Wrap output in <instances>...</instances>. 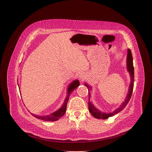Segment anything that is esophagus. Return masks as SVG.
<instances>
[{"label":"esophagus","instance_id":"1","mask_svg":"<svg viewBox=\"0 0 152 152\" xmlns=\"http://www.w3.org/2000/svg\"><path fill=\"white\" fill-rule=\"evenodd\" d=\"M85 75H84V73H80V76H79V78L82 80H83L85 79L86 77H85Z\"/></svg>","mask_w":152,"mask_h":152}]
</instances>
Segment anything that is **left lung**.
I'll return each instance as SVG.
<instances>
[{
  "label": "left lung",
  "mask_w": 152,
  "mask_h": 152,
  "mask_svg": "<svg viewBox=\"0 0 152 152\" xmlns=\"http://www.w3.org/2000/svg\"><path fill=\"white\" fill-rule=\"evenodd\" d=\"M127 70L130 73V75H131V82L130 83L129 86V93L127 95L126 99H125L124 102H123V103L118 107L117 110H115L114 112L111 113H104L100 111L98 109L96 108L94 105L92 104L91 102H90V90L91 89L90 86H89L88 84L85 83V85L87 87L88 90V95H89V100H88V109L90 112V113L92 114V115L97 118L99 119H107V118H109L110 117H112L119 112H120L121 110H123L124 108L126 107V106L128 102L130 100V99L131 98L132 91H133V88H134V68L133 66V58H132V55L131 50L130 49H128L127 50Z\"/></svg>",
  "instance_id": "left-lung-1"
}]
</instances>
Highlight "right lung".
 Returning <instances> with one entry per match:
<instances>
[{"instance_id": "obj_1", "label": "right lung", "mask_w": 152, "mask_h": 152, "mask_svg": "<svg viewBox=\"0 0 152 152\" xmlns=\"http://www.w3.org/2000/svg\"><path fill=\"white\" fill-rule=\"evenodd\" d=\"M79 85V81L78 80H75L73 81L69 86L68 88V91H67V96L64 101V104L61 106V108L56 111V112L50 114L46 116H40V115H36L35 114H33L31 113V114L35 117V118L42 120H45V121H54L56 120H58L59 118H61L64 114L66 113V108H67V104L69 101V97L71 94V93L75 90L77 86Z\"/></svg>"}]
</instances>
